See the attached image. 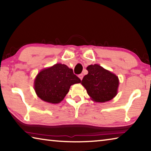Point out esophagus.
Returning <instances> with one entry per match:
<instances>
[{
	"label": "esophagus",
	"mask_w": 151,
	"mask_h": 151,
	"mask_svg": "<svg viewBox=\"0 0 151 151\" xmlns=\"http://www.w3.org/2000/svg\"><path fill=\"white\" fill-rule=\"evenodd\" d=\"M78 77H79V78L81 79V80H83V74H80V75H78Z\"/></svg>",
	"instance_id": "34e87169"
}]
</instances>
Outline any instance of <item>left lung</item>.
I'll return each instance as SVG.
<instances>
[{
  "instance_id": "8db88e82",
  "label": "left lung",
  "mask_w": 151,
  "mask_h": 151,
  "mask_svg": "<svg viewBox=\"0 0 151 151\" xmlns=\"http://www.w3.org/2000/svg\"><path fill=\"white\" fill-rule=\"evenodd\" d=\"M86 70L81 83L94 101L104 103L116 95L119 82L115 75L99 65H89Z\"/></svg>"
}]
</instances>
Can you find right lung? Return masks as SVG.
Masks as SVG:
<instances>
[{
  "mask_svg": "<svg viewBox=\"0 0 151 151\" xmlns=\"http://www.w3.org/2000/svg\"><path fill=\"white\" fill-rule=\"evenodd\" d=\"M81 82L73 69L65 65L56 64L38 74L35 81V90L42 101L57 104L63 100L71 85Z\"/></svg>",
  "mask_w": 151,
  "mask_h": 151,
  "instance_id": "1",
  "label": "right lung"
}]
</instances>
